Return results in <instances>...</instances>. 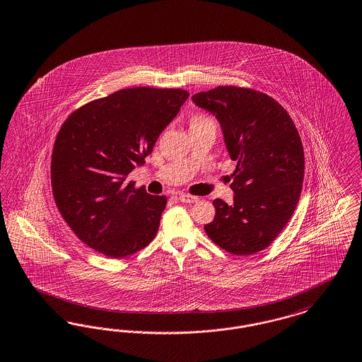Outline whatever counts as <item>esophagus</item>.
Returning a JSON list of instances; mask_svg holds the SVG:
<instances>
[{
	"label": "esophagus",
	"instance_id": "1",
	"mask_svg": "<svg viewBox=\"0 0 362 362\" xmlns=\"http://www.w3.org/2000/svg\"><path fill=\"white\" fill-rule=\"evenodd\" d=\"M179 199H180V202L183 203H195L198 202L199 198L195 195H189V194H180Z\"/></svg>",
	"mask_w": 362,
	"mask_h": 362
}]
</instances>
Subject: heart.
Here are the masks:
<instances>
[{"label":"heart","instance_id":"obj_1","mask_svg":"<svg viewBox=\"0 0 362 362\" xmlns=\"http://www.w3.org/2000/svg\"><path fill=\"white\" fill-rule=\"evenodd\" d=\"M201 127H214L216 128V121L214 118L204 113H198L194 115L189 118V128H201Z\"/></svg>","mask_w":362,"mask_h":362}]
</instances>
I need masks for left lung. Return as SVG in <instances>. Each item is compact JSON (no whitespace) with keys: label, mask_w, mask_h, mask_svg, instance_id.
<instances>
[{"label":"left lung","mask_w":362,"mask_h":362,"mask_svg":"<svg viewBox=\"0 0 362 362\" xmlns=\"http://www.w3.org/2000/svg\"><path fill=\"white\" fill-rule=\"evenodd\" d=\"M217 117L237 167L234 202L216 199V217L204 225L210 240L235 256H250L275 241L299 202L304 152L287 110L253 88L218 86L192 95Z\"/></svg>","instance_id":"1"}]
</instances>
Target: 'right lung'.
I'll use <instances>...</instances> for the list:
<instances>
[{
    "label": "right lung",
    "mask_w": 362,
    "mask_h": 362,
    "mask_svg": "<svg viewBox=\"0 0 362 362\" xmlns=\"http://www.w3.org/2000/svg\"><path fill=\"white\" fill-rule=\"evenodd\" d=\"M188 95L182 88H122L78 107L59 129L54 199L76 237L103 256L124 259L155 238L167 197L125 180Z\"/></svg>",
    "instance_id": "right-lung-1"
}]
</instances>
